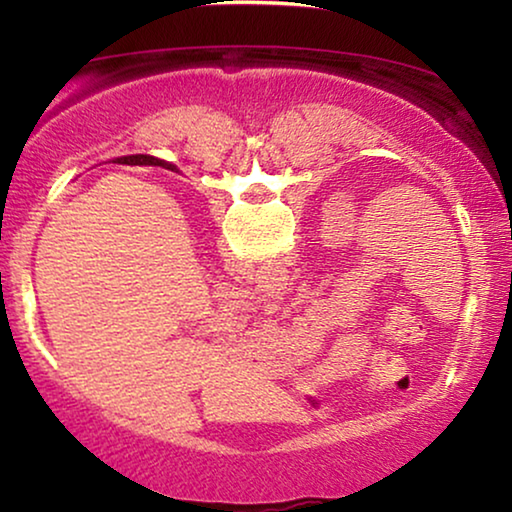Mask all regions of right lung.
I'll use <instances>...</instances> for the list:
<instances>
[{
	"instance_id": "right-lung-1",
	"label": "right lung",
	"mask_w": 512,
	"mask_h": 512,
	"mask_svg": "<svg viewBox=\"0 0 512 512\" xmlns=\"http://www.w3.org/2000/svg\"><path fill=\"white\" fill-rule=\"evenodd\" d=\"M132 160H135V163H153V165L160 163V160L149 158V156H132Z\"/></svg>"
}]
</instances>
